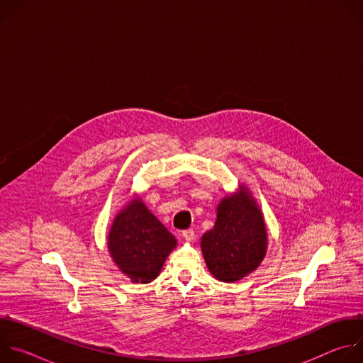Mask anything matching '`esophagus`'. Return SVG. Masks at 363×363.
Instances as JSON below:
<instances>
[{"label": "esophagus", "instance_id": "obj_1", "mask_svg": "<svg viewBox=\"0 0 363 363\" xmlns=\"http://www.w3.org/2000/svg\"><path fill=\"white\" fill-rule=\"evenodd\" d=\"M182 237H184V240L185 241H192L194 238H195V234H194V230H185V231H182Z\"/></svg>", "mask_w": 363, "mask_h": 363}]
</instances>
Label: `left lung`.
<instances>
[{
  "mask_svg": "<svg viewBox=\"0 0 363 363\" xmlns=\"http://www.w3.org/2000/svg\"><path fill=\"white\" fill-rule=\"evenodd\" d=\"M269 234L260 205L245 184L217 205L214 227L201 238V251L214 279L234 283L260 267Z\"/></svg>",
  "mask_w": 363,
  "mask_h": 363,
  "instance_id": "obj_1",
  "label": "left lung"
}]
</instances>
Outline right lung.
<instances>
[{"label": "right lung", "mask_w": 363, "mask_h": 363, "mask_svg": "<svg viewBox=\"0 0 363 363\" xmlns=\"http://www.w3.org/2000/svg\"><path fill=\"white\" fill-rule=\"evenodd\" d=\"M108 251L113 263L132 283L157 279L177 238L155 217L135 192L118 211L108 234Z\"/></svg>", "instance_id": "1"}]
</instances>
